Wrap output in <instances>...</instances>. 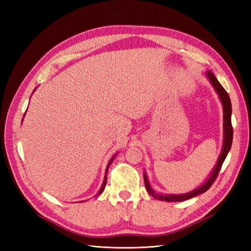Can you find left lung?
<instances>
[{
    "label": "left lung",
    "instance_id": "8db88e82",
    "mask_svg": "<svg viewBox=\"0 0 251 251\" xmlns=\"http://www.w3.org/2000/svg\"><path fill=\"white\" fill-rule=\"evenodd\" d=\"M207 77L209 79V81L211 82L212 87L215 88L216 92L218 93L220 100H221L222 105H223V118H224V142H223V148H222V151L220 154V157L218 159V162L215 166L214 171H212L210 177L207 179V181L205 182L203 185H201L200 187L194 189L193 192H189L187 194H182V195H159L156 194L153 189H151L149 180L147 178L146 173L143 174V178H144V184H146V188L148 193L154 197L155 199L157 200H161V201H166V202H180V201H184V200H188L191 198H194V197L198 196L200 194H203L210 188V186L214 183L215 180L217 179L218 175L220 173V170L222 168V164L225 160V158L228 154V151L231 148V143H232V136H233V130H232V126H231V101L230 98L228 96V93L226 92L225 89L221 86V83L218 81V79L216 78V76L214 75L211 71H207L206 72Z\"/></svg>",
    "mask_w": 251,
    "mask_h": 251
}]
</instances>
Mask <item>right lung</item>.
I'll use <instances>...</instances> for the list:
<instances>
[{
	"label": "right lung",
	"instance_id": "add662e5",
	"mask_svg": "<svg viewBox=\"0 0 251 251\" xmlns=\"http://www.w3.org/2000/svg\"><path fill=\"white\" fill-rule=\"evenodd\" d=\"M115 158V156H114L111 160H110V162H109V164H108V166H107V171H105V174L108 173V170H109V166H110V164L112 163V161H113V159ZM105 183H107V175H105L104 176V179H103V183H102V185H101V187H100V192H98V194L97 195H100L102 192H103V189H104V186H105Z\"/></svg>",
	"mask_w": 251,
	"mask_h": 251
}]
</instances>
